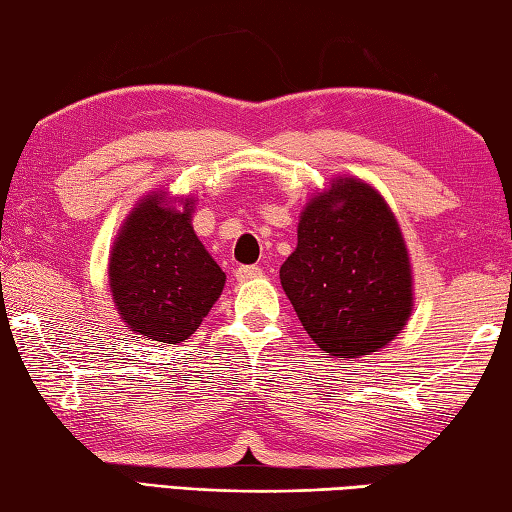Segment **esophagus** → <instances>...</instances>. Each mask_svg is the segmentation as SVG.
<instances>
[{
	"instance_id": "esophagus-1",
	"label": "esophagus",
	"mask_w": 512,
	"mask_h": 512,
	"mask_svg": "<svg viewBox=\"0 0 512 512\" xmlns=\"http://www.w3.org/2000/svg\"><path fill=\"white\" fill-rule=\"evenodd\" d=\"M262 275V268L259 266H239L235 271V277L239 282H248V280H255V277Z\"/></svg>"
}]
</instances>
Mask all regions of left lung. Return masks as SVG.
<instances>
[{
	"instance_id": "1",
	"label": "left lung",
	"mask_w": 512,
	"mask_h": 512,
	"mask_svg": "<svg viewBox=\"0 0 512 512\" xmlns=\"http://www.w3.org/2000/svg\"><path fill=\"white\" fill-rule=\"evenodd\" d=\"M280 280L311 341L336 359L384 348L413 309L400 225L377 189L359 178H334L309 198Z\"/></svg>"
}]
</instances>
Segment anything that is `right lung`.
<instances>
[{
  "mask_svg": "<svg viewBox=\"0 0 512 512\" xmlns=\"http://www.w3.org/2000/svg\"><path fill=\"white\" fill-rule=\"evenodd\" d=\"M194 198L183 210L167 192L133 207L110 250V293L126 327L144 339L183 343L219 300L225 273L192 228Z\"/></svg>",
  "mask_w": 512,
  "mask_h": 512,
  "instance_id": "obj_1",
  "label": "right lung"
}]
</instances>
